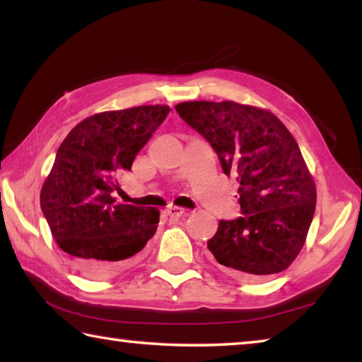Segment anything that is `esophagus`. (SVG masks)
<instances>
[{"instance_id": "1", "label": "esophagus", "mask_w": 362, "mask_h": 362, "mask_svg": "<svg viewBox=\"0 0 362 362\" xmlns=\"http://www.w3.org/2000/svg\"><path fill=\"white\" fill-rule=\"evenodd\" d=\"M166 212L170 218H180L185 216L187 209H183V207H177V206H170V207H168Z\"/></svg>"}]
</instances>
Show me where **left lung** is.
<instances>
[{
	"mask_svg": "<svg viewBox=\"0 0 362 362\" xmlns=\"http://www.w3.org/2000/svg\"><path fill=\"white\" fill-rule=\"evenodd\" d=\"M177 113L240 183L241 217L220 220L209 241L220 265L267 278L296 260L316 209V187L296 139L273 113L236 102H183Z\"/></svg>",
	"mask_w": 362,
	"mask_h": 362,
	"instance_id": "left-lung-1",
	"label": "left lung"
}]
</instances>
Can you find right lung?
Here are the masks:
<instances>
[{
    "label": "right lung",
    "mask_w": 362,
    "mask_h": 362,
    "mask_svg": "<svg viewBox=\"0 0 362 362\" xmlns=\"http://www.w3.org/2000/svg\"><path fill=\"white\" fill-rule=\"evenodd\" d=\"M170 108L142 105L89 116L59 146L41 188V211L59 247L88 278L132 265L156 233L159 211L116 203L119 175L131 170Z\"/></svg>",
    "instance_id": "add662e5"
}]
</instances>
